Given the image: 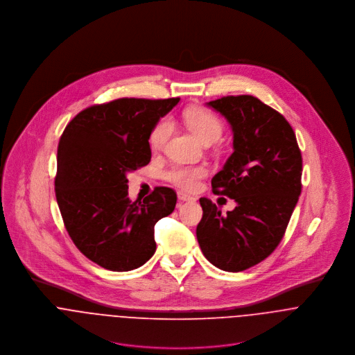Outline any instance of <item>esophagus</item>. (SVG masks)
I'll list each match as a JSON object with an SVG mask.
<instances>
[{
    "label": "esophagus",
    "instance_id": "1",
    "mask_svg": "<svg viewBox=\"0 0 355 355\" xmlns=\"http://www.w3.org/2000/svg\"><path fill=\"white\" fill-rule=\"evenodd\" d=\"M178 198H179V201H196V198L194 197H191V196H189V194H186V193H182V191H179L178 193Z\"/></svg>",
    "mask_w": 355,
    "mask_h": 355
}]
</instances>
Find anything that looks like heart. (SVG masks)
<instances>
[{
	"label": "heart",
	"mask_w": 355,
	"mask_h": 355,
	"mask_svg": "<svg viewBox=\"0 0 355 355\" xmlns=\"http://www.w3.org/2000/svg\"><path fill=\"white\" fill-rule=\"evenodd\" d=\"M186 125L190 128L193 134L200 138L203 144L216 142L223 132V124L220 119L207 109L202 107H191L187 109L183 114ZM172 131V121L169 117H162L153 127L149 145L153 150H159L166 142L169 134ZM206 169L203 166H184L175 165L168 169L164 176L168 182L184 190H194L198 186L200 179L205 176Z\"/></svg>",
	"instance_id": "heart-1"
}]
</instances>
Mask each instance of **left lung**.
<instances>
[{
	"label": "left lung",
	"mask_w": 355,
	"mask_h": 355,
	"mask_svg": "<svg viewBox=\"0 0 355 355\" xmlns=\"http://www.w3.org/2000/svg\"><path fill=\"white\" fill-rule=\"evenodd\" d=\"M206 105L227 119L234 134V153L213 176V193L236 206L223 214L201 198L197 239L214 266L242 272L273 253L283 239L302 190V155L290 123L253 96Z\"/></svg>",
	"instance_id": "obj_1"
}]
</instances>
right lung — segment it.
Returning a JSON list of instances; mask_svg holds the SVG:
<instances>
[{
	"mask_svg": "<svg viewBox=\"0 0 355 355\" xmlns=\"http://www.w3.org/2000/svg\"><path fill=\"white\" fill-rule=\"evenodd\" d=\"M180 98H120L90 106L65 127L57 149L55 198L75 246L113 272L142 266L155 252L154 225L176 193L155 187L131 202L127 173L150 162L153 127Z\"/></svg>",
	"mask_w": 355,
	"mask_h": 355,
	"instance_id": "1",
	"label": "right lung"
}]
</instances>
